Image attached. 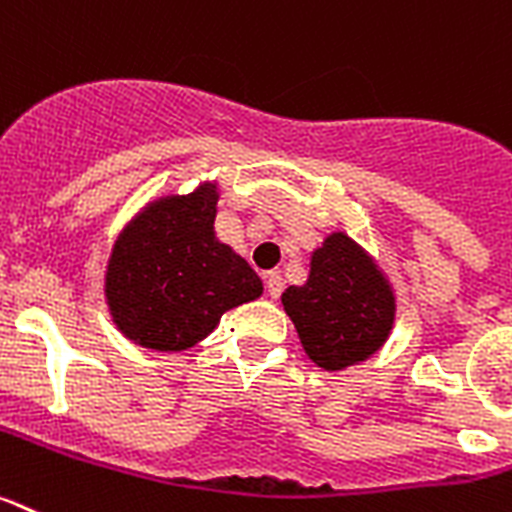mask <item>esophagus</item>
<instances>
[{
  "label": "esophagus",
  "mask_w": 512,
  "mask_h": 512,
  "mask_svg": "<svg viewBox=\"0 0 512 512\" xmlns=\"http://www.w3.org/2000/svg\"><path fill=\"white\" fill-rule=\"evenodd\" d=\"M282 290H285V279H282V274L279 272L266 274V292H269V298L277 300L279 295H282Z\"/></svg>",
  "instance_id": "1"
}]
</instances>
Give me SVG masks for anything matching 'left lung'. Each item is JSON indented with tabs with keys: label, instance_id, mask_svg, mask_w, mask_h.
<instances>
[{
	"label": "left lung",
	"instance_id": "8db88e82",
	"mask_svg": "<svg viewBox=\"0 0 512 512\" xmlns=\"http://www.w3.org/2000/svg\"><path fill=\"white\" fill-rule=\"evenodd\" d=\"M282 305L305 355L329 373L375 355L396 318L386 274L347 233H331L313 251L308 282L287 287Z\"/></svg>",
	"mask_w": 512,
	"mask_h": 512
}]
</instances>
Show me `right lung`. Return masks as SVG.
Listing matches in <instances>:
<instances>
[{"label": "right lung", "instance_id": "right-lung-1", "mask_svg": "<svg viewBox=\"0 0 512 512\" xmlns=\"http://www.w3.org/2000/svg\"><path fill=\"white\" fill-rule=\"evenodd\" d=\"M217 183L150 202L121 230L106 269L116 329L144 349L181 352L222 313L264 292L248 261L214 235Z\"/></svg>", "mask_w": 512, "mask_h": 512}]
</instances>
